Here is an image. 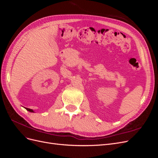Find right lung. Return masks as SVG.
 Here are the masks:
<instances>
[{
	"instance_id": "1",
	"label": "right lung",
	"mask_w": 158,
	"mask_h": 158,
	"mask_svg": "<svg viewBox=\"0 0 158 158\" xmlns=\"http://www.w3.org/2000/svg\"><path fill=\"white\" fill-rule=\"evenodd\" d=\"M26 110H27L28 111H30V112H33V111L32 109H29V108H26Z\"/></svg>"
}]
</instances>
